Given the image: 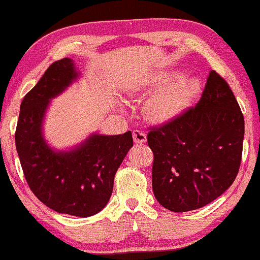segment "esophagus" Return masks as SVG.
I'll return each mask as SVG.
<instances>
[{
	"instance_id": "34e87169",
	"label": "esophagus",
	"mask_w": 260,
	"mask_h": 260,
	"mask_svg": "<svg viewBox=\"0 0 260 260\" xmlns=\"http://www.w3.org/2000/svg\"><path fill=\"white\" fill-rule=\"evenodd\" d=\"M133 137H134L135 143H138V144H142L147 141V135L142 130H138V129L134 130L133 131Z\"/></svg>"
}]
</instances>
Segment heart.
I'll list each match as a JSON object with an SVG mask.
<instances>
[{
  "instance_id": "heart-1",
  "label": "heart",
  "mask_w": 260,
  "mask_h": 260,
  "mask_svg": "<svg viewBox=\"0 0 260 260\" xmlns=\"http://www.w3.org/2000/svg\"><path fill=\"white\" fill-rule=\"evenodd\" d=\"M147 101L144 112L150 120L168 122L186 110L201 90L200 81L194 77H181L175 73H161L135 87L131 95L155 92Z\"/></svg>"
}]
</instances>
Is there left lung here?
<instances>
[{"mask_svg":"<svg viewBox=\"0 0 260 260\" xmlns=\"http://www.w3.org/2000/svg\"><path fill=\"white\" fill-rule=\"evenodd\" d=\"M244 134V116L231 87L211 70L196 106L148 133L156 201L184 212L220 197L238 175Z\"/></svg>","mask_w":260,"mask_h":260,"instance_id":"obj_1","label":"left lung"}]
</instances>
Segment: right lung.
Here are the masks:
<instances>
[{
	"instance_id": "1",
	"label": "right lung",
	"mask_w": 260,
	"mask_h": 260,
	"mask_svg": "<svg viewBox=\"0 0 260 260\" xmlns=\"http://www.w3.org/2000/svg\"><path fill=\"white\" fill-rule=\"evenodd\" d=\"M79 76L74 62H53L26 94L20 105L15 146L31 191L59 214L88 217L109 203L118 167L134 146L131 131L123 135L94 134L70 151L51 149L42 134L50 100Z\"/></svg>"
}]
</instances>
